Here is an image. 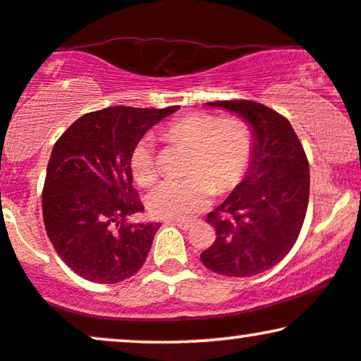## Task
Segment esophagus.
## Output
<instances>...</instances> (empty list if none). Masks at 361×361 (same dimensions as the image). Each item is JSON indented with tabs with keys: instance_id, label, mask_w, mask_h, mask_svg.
Returning a JSON list of instances; mask_svg holds the SVG:
<instances>
[{
	"instance_id": "esophagus-1",
	"label": "esophagus",
	"mask_w": 361,
	"mask_h": 361,
	"mask_svg": "<svg viewBox=\"0 0 361 361\" xmlns=\"http://www.w3.org/2000/svg\"><path fill=\"white\" fill-rule=\"evenodd\" d=\"M166 225H176V227H180L181 230H190L192 228V222H186V220H168Z\"/></svg>"
}]
</instances>
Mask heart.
Listing matches in <instances>:
<instances>
[{"instance_id":"obj_1","label":"heart","mask_w":361,"mask_h":361,"mask_svg":"<svg viewBox=\"0 0 361 361\" xmlns=\"http://www.w3.org/2000/svg\"><path fill=\"white\" fill-rule=\"evenodd\" d=\"M169 141L190 147L183 178H168L147 195V208L159 219H190L203 210L215 190L227 193L240 183L249 169L254 137L240 119H220L210 114H188L164 128ZM129 168L139 185H149L156 178L154 142L141 137L133 146Z\"/></svg>"}]
</instances>
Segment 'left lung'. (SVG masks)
<instances>
[{"mask_svg":"<svg viewBox=\"0 0 361 361\" xmlns=\"http://www.w3.org/2000/svg\"><path fill=\"white\" fill-rule=\"evenodd\" d=\"M207 106L240 116L254 137V153L244 180L208 214L216 238L200 259L216 274H260L296 244L310 200V164L293 126L276 111L254 101Z\"/></svg>","mask_w":361,"mask_h":361,"instance_id":"8db88e82","label":"left lung"}]
</instances>
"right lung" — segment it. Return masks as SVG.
<instances>
[{
	"instance_id": "add662e5",
	"label": "right lung",
	"mask_w": 361,
	"mask_h": 361,
	"mask_svg": "<svg viewBox=\"0 0 361 361\" xmlns=\"http://www.w3.org/2000/svg\"><path fill=\"white\" fill-rule=\"evenodd\" d=\"M178 107L89 112L55 142L42 195L47 235L75 274L114 284L136 274L161 224H126L145 212L133 186V146Z\"/></svg>"
}]
</instances>
